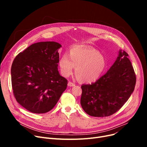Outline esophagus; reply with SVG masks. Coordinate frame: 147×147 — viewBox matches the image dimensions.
I'll list each match as a JSON object with an SVG mask.
<instances>
[{
	"label": "esophagus",
	"instance_id": "34e87169",
	"mask_svg": "<svg viewBox=\"0 0 147 147\" xmlns=\"http://www.w3.org/2000/svg\"><path fill=\"white\" fill-rule=\"evenodd\" d=\"M68 86H75V83L71 82H68Z\"/></svg>",
	"mask_w": 147,
	"mask_h": 147
}]
</instances>
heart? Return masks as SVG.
I'll return each instance as SVG.
<instances>
[{
  "mask_svg": "<svg viewBox=\"0 0 147 147\" xmlns=\"http://www.w3.org/2000/svg\"><path fill=\"white\" fill-rule=\"evenodd\" d=\"M61 74L68 77L76 67V76L80 81L91 83L98 80L107 67L105 57L92 48L74 47L69 55L64 54L59 60Z\"/></svg>",
  "mask_w": 147,
  "mask_h": 147,
  "instance_id": "heart-1",
  "label": "heart"
}]
</instances>
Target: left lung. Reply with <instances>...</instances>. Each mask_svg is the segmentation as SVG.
I'll return each instance as SVG.
<instances>
[{
    "label": "left lung",
    "instance_id": "left-lung-1",
    "mask_svg": "<svg viewBox=\"0 0 147 147\" xmlns=\"http://www.w3.org/2000/svg\"><path fill=\"white\" fill-rule=\"evenodd\" d=\"M125 51L106 74L91 84H83L80 103L82 109L93 117H108L116 113L133 93L136 74Z\"/></svg>",
    "mask_w": 147,
    "mask_h": 147
}]
</instances>
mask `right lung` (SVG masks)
<instances>
[{"label": "right lung", "mask_w": 147, "mask_h": 147, "mask_svg": "<svg viewBox=\"0 0 147 147\" xmlns=\"http://www.w3.org/2000/svg\"><path fill=\"white\" fill-rule=\"evenodd\" d=\"M61 45L55 42L34 43L15 58L11 81L17 101L36 114L49 112L67 86V80L58 70Z\"/></svg>", "instance_id": "obj_1"}]
</instances>
